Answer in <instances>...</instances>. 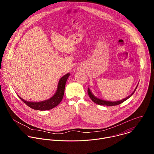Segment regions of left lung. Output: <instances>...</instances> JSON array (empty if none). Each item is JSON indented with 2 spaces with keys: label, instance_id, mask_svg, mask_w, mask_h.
Here are the masks:
<instances>
[{
  "label": "left lung",
  "instance_id": "1",
  "mask_svg": "<svg viewBox=\"0 0 154 154\" xmlns=\"http://www.w3.org/2000/svg\"><path fill=\"white\" fill-rule=\"evenodd\" d=\"M138 85V84H137ZM137 87V86H136V88L134 89V91L132 92V94L127 97L126 98L122 100H120V101H106V100H101V99H100V98H98L97 97H96L95 96H94L92 93L91 92V91H90L89 88H88V94L89 97H90V98L92 100V101H94L95 103L97 104L98 105H100V106H117V105H119L122 103H123L124 101H125L126 100H127L128 98H129L132 95L134 94V91H136V88Z\"/></svg>",
  "mask_w": 154,
  "mask_h": 154
}]
</instances>
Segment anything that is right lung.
Returning <instances> with one entry per match:
<instances>
[{
	"label": "right lung",
	"mask_w": 154,
	"mask_h": 154,
	"mask_svg": "<svg viewBox=\"0 0 154 154\" xmlns=\"http://www.w3.org/2000/svg\"><path fill=\"white\" fill-rule=\"evenodd\" d=\"M70 73H68L60 78L58 83L57 89L56 91V93L50 99L40 102H29L24 100L20 96L18 97L26 105L34 110L44 111L52 109L58 106L62 100L64 95L66 81Z\"/></svg>",
	"instance_id": "1"
}]
</instances>
